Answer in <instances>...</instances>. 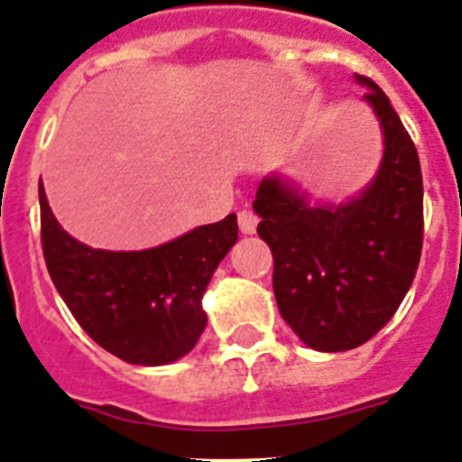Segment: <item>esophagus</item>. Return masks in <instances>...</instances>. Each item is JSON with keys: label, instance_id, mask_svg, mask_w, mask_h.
I'll list each match as a JSON object with an SVG mask.
<instances>
[{"label": "esophagus", "instance_id": "obj_1", "mask_svg": "<svg viewBox=\"0 0 462 462\" xmlns=\"http://www.w3.org/2000/svg\"><path fill=\"white\" fill-rule=\"evenodd\" d=\"M257 224H259V217L254 215L252 210H240L238 212V226L243 234H254L257 231Z\"/></svg>", "mask_w": 462, "mask_h": 462}]
</instances>
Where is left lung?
<instances>
[{"mask_svg": "<svg viewBox=\"0 0 462 462\" xmlns=\"http://www.w3.org/2000/svg\"><path fill=\"white\" fill-rule=\"evenodd\" d=\"M366 90L383 156L376 175L346 200H310L290 177L271 172L252 203L259 238L273 252V291L282 320L320 353L353 350L385 327L407 297L423 247L419 153L388 96Z\"/></svg>", "mask_w": 462, "mask_h": 462, "instance_id": "obj_1", "label": "left lung"}]
</instances>
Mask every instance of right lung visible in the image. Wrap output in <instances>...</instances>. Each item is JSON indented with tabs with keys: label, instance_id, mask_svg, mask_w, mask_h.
I'll use <instances>...</instances> for the list:
<instances>
[{
	"label": "right lung",
	"instance_id": "add662e5",
	"mask_svg": "<svg viewBox=\"0 0 462 462\" xmlns=\"http://www.w3.org/2000/svg\"><path fill=\"white\" fill-rule=\"evenodd\" d=\"M42 245L55 290L97 346L140 366L191 353L208 325L203 294L238 240L236 215L149 250H96L69 236L39 182Z\"/></svg>",
	"mask_w": 462,
	"mask_h": 462
}]
</instances>
